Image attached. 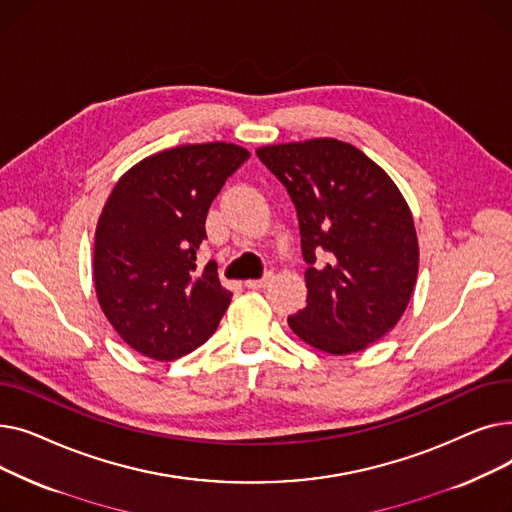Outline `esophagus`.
Returning a JSON list of instances; mask_svg holds the SVG:
<instances>
[{
	"label": "esophagus",
	"mask_w": 512,
	"mask_h": 512,
	"mask_svg": "<svg viewBox=\"0 0 512 512\" xmlns=\"http://www.w3.org/2000/svg\"><path fill=\"white\" fill-rule=\"evenodd\" d=\"M274 282V276L272 274H267V276H263L261 280H247L245 282V286L247 288H253V290H261V288H267Z\"/></svg>",
	"instance_id": "34e87169"
}]
</instances>
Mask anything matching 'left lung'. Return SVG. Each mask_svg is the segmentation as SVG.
Masks as SVG:
<instances>
[{"label": "left lung", "mask_w": 512, "mask_h": 512, "mask_svg": "<svg viewBox=\"0 0 512 512\" xmlns=\"http://www.w3.org/2000/svg\"><path fill=\"white\" fill-rule=\"evenodd\" d=\"M259 159L297 207L307 305L288 317L303 342L351 355L378 342L405 313L417 282L419 242L394 180L338 139L265 145ZM327 265L314 263V251Z\"/></svg>", "instance_id": "1"}]
</instances>
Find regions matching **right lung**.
I'll use <instances>...</instances> for the list:
<instances>
[{"label": "right lung", "instance_id": "1", "mask_svg": "<svg viewBox=\"0 0 512 512\" xmlns=\"http://www.w3.org/2000/svg\"><path fill=\"white\" fill-rule=\"evenodd\" d=\"M249 151L234 143L180 145L120 176L95 228L93 282L101 311L134 351L174 361L218 328L232 292L197 251L205 218Z\"/></svg>", "mask_w": 512, "mask_h": 512}]
</instances>
